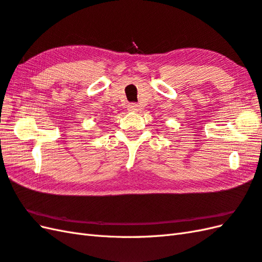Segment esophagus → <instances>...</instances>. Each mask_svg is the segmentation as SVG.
I'll list each match as a JSON object with an SVG mask.
<instances>
[{"label":"esophagus","mask_w":262,"mask_h":262,"mask_svg":"<svg viewBox=\"0 0 262 262\" xmlns=\"http://www.w3.org/2000/svg\"><path fill=\"white\" fill-rule=\"evenodd\" d=\"M127 108H128L129 112H137L139 109V106L137 105V103L135 102H130L128 103V106H127Z\"/></svg>","instance_id":"1"}]
</instances>
